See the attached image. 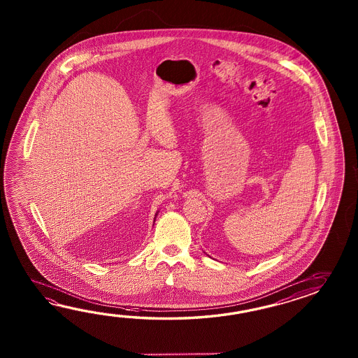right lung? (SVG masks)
<instances>
[{
	"label": "right lung",
	"instance_id": "right-lung-1",
	"mask_svg": "<svg viewBox=\"0 0 358 358\" xmlns=\"http://www.w3.org/2000/svg\"><path fill=\"white\" fill-rule=\"evenodd\" d=\"M156 215H157V213H156Z\"/></svg>",
	"mask_w": 358,
	"mask_h": 358
}]
</instances>
